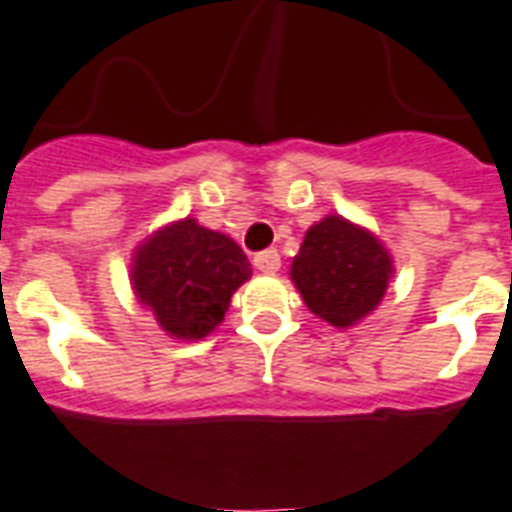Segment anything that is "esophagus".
Masks as SVG:
<instances>
[{
	"mask_svg": "<svg viewBox=\"0 0 512 512\" xmlns=\"http://www.w3.org/2000/svg\"><path fill=\"white\" fill-rule=\"evenodd\" d=\"M253 264H256V269H259V272L274 274L277 269H280L282 261H280V253L274 251V248H266V251H261L253 256Z\"/></svg>",
	"mask_w": 512,
	"mask_h": 512,
	"instance_id": "1",
	"label": "esophagus"
}]
</instances>
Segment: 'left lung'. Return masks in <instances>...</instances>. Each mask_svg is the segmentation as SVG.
<instances>
[{"label": "left lung", "mask_w": 512, "mask_h": 512, "mask_svg": "<svg viewBox=\"0 0 512 512\" xmlns=\"http://www.w3.org/2000/svg\"><path fill=\"white\" fill-rule=\"evenodd\" d=\"M390 274L392 261L379 240L342 217L311 227L290 269L306 306L335 327H350L374 311Z\"/></svg>", "instance_id": "8db88e82"}]
</instances>
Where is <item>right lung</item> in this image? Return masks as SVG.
I'll return each instance as SVG.
<instances>
[{"label":"right lung","mask_w":512,"mask_h":512,"mask_svg":"<svg viewBox=\"0 0 512 512\" xmlns=\"http://www.w3.org/2000/svg\"><path fill=\"white\" fill-rule=\"evenodd\" d=\"M251 277V264L227 235L183 219L141 246L133 264L138 301L183 340L206 337L225 319L232 293Z\"/></svg>","instance_id":"1"}]
</instances>
